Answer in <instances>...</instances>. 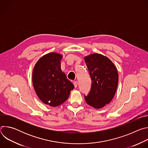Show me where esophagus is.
<instances>
[{
  "instance_id": "34e87169",
  "label": "esophagus",
  "mask_w": 148,
  "mask_h": 148,
  "mask_svg": "<svg viewBox=\"0 0 148 148\" xmlns=\"http://www.w3.org/2000/svg\"><path fill=\"white\" fill-rule=\"evenodd\" d=\"M73 84H74V87L76 88L77 87V86H78V82L77 81H73Z\"/></svg>"
}]
</instances>
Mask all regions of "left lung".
<instances>
[{
    "instance_id": "obj_1",
    "label": "left lung",
    "mask_w": 148,
    "mask_h": 148,
    "mask_svg": "<svg viewBox=\"0 0 148 148\" xmlns=\"http://www.w3.org/2000/svg\"><path fill=\"white\" fill-rule=\"evenodd\" d=\"M84 58L92 80L91 91L85 100L92 107L99 109L110 103L115 94L118 71L112 61L101 54L93 53Z\"/></svg>"
}]
</instances>
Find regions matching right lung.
I'll return each instance as SVG.
<instances>
[{"label":"right lung","mask_w":148,"mask_h":148,"mask_svg":"<svg viewBox=\"0 0 148 148\" xmlns=\"http://www.w3.org/2000/svg\"><path fill=\"white\" fill-rule=\"evenodd\" d=\"M62 55L52 52L42 56L33 68L32 82L38 98L45 104L55 107L64 103L74 88L61 69Z\"/></svg>","instance_id":"obj_1"}]
</instances>
